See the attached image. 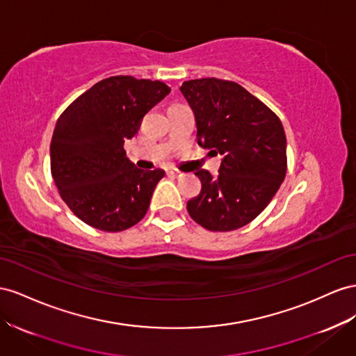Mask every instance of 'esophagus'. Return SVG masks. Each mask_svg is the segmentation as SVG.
Here are the masks:
<instances>
[{
  "label": "esophagus",
  "mask_w": 356,
  "mask_h": 356,
  "mask_svg": "<svg viewBox=\"0 0 356 356\" xmlns=\"http://www.w3.org/2000/svg\"><path fill=\"white\" fill-rule=\"evenodd\" d=\"M166 172H168V175H170V177H177V178L184 177V172H181V170L175 169V168H169Z\"/></svg>",
  "instance_id": "34e87169"
}]
</instances>
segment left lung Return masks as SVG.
I'll use <instances>...</instances> for the list:
<instances>
[{"label":"left lung","instance_id":"left-lung-1","mask_svg":"<svg viewBox=\"0 0 356 356\" xmlns=\"http://www.w3.org/2000/svg\"><path fill=\"white\" fill-rule=\"evenodd\" d=\"M179 91L195 113L199 145L223 156L217 175L197 169L202 188L187 202L188 214L214 232L243 227L266 208L286 177L282 121L236 82L193 79Z\"/></svg>","mask_w":356,"mask_h":356}]
</instances>
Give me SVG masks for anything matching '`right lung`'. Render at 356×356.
I'll use <instances>...</instances> for the list:
<instances>
[{"mask_svg": "<svg viewBox=\"0 0 356 356\" xmlns=\"http://www.w3.org/2000/svg\"><path fill=\"white\" fill-rule=\"evenodd\" d=\"M160 81L112 76L79 95L56 121L51 170L60 196L83 223L104 232L126 230L145 217L165 170H142L124 140L166 97Z\"/></svg>", "mask_w": 356, "mask_h": 356, "instance_id": "1", "label": "right lung"}]
</instances>
